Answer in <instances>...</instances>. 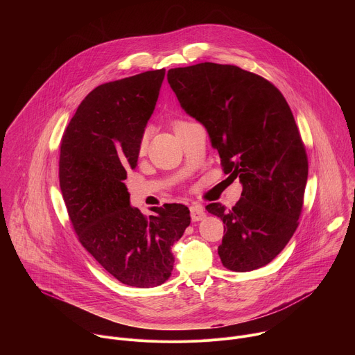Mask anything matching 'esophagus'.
<instances>
[{"label": "esophagus", "mask_w": 355, "mask_h": 355, "mask_svg": "<svg viewBox=\"0 0 355 355\" xmlns=\"http://www.w3.org/2000/svg\"><path fill=\"white\" fill-rule=\"evenodd\" d=\"M191 218L192 221H200L206 217V211H205V207L199 203H195L191 206Z\"/></svg>", "instance_id": "1"}]
</instances>
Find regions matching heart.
Segmentation results:
<instances>
[{"mask_svg": "<svg viewBox=\"0 0 355 355\" xmlns=\"http://www.w3.org/2000/svg\"><path fill=\"white\" fill-rule=\"evenodd\" d=\"M175 124H177V123H175ZM146 145H148V134H146V132H144V134L141 135L139 145H138V149H139V152H141V153H144V152H145Z\"/></svg>", "mask_w": 355, "mask_h": 355, "instance_id": "heart-1", "label": "heart"}]
</instances>
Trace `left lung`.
Listing matches in <instances>:
<instances>
[{"instance_id": "left-lung-1", "label": "left lung", "mask_w": 355, "mask_h": 355, "mask_svg": "<svg viewBox=\"0 0 355 355\" xmlns=\"http://www.w3.org/2000/svg\"><path fill=\"white\" fill-rule=\"evenodd\" d=\"M167 80L182 109L206 127L223 171L243 185L232 210L206 206L225 224L223 266L236 272L267 266L299 225L309 175L306 146L286 99L272 83L235 64L175 67Z\"/></svg>"}]
</instances>
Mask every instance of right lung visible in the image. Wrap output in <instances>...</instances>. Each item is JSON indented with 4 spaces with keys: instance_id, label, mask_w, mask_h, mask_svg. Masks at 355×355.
Segmentation results:
<instances>
[{
    "instance_id": "right-lung-1",
    "label": "right lung",
    "mask_w": 355,
    "mask_h": 355,
    "mask_svg": "<svg viewBox=\"0 0 355 355\" xmlns=\"http://www.w3.org/2000/svg\"><path fill=\"white\" fill-rule=\"evenodd\" d=\"M166 70H150L98 85L80 103L62 141L59 184L70 223L84 249L117 281L134 288L164 284L171 246L191 224L180 203L144 216L130 206L124 184L155 110Z\"/></svg>"
}]
</instances>
